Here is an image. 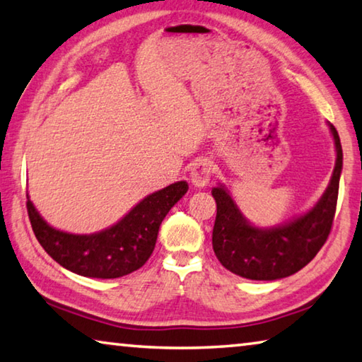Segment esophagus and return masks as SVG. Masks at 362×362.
I'll return each instance as SVG.
<instances>
[{
    "instance_id": "obj_1",
    "label": "esophagus",
    "mask_w": 362,
    "mask_h": 362,
    "mask_svg": "<svg viewBox=\"0 0 362 362\" xmlns=\"http://www.w3.org/2000/svg\"><path fill=\"white\" fill-rule=\"evenodd\" d=\"M214 174V164L209 161V159H198L193 164L192 173H189V180H192L193 185L196 188H203L207 183L211 182V177Z\"/></svg>"
}]
</instances>
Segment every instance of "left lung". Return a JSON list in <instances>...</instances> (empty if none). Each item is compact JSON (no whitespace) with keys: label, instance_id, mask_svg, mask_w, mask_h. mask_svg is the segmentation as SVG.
<instances>
[{"label":"left lung","instance_id":"left-lung-1","mask_svg":"<svg viewBox=\"0 0 362 362\" xmlns=\"http://www.w3.org/2000/svg\"><path fill=\"white\" fill-rule=\"evenodd\" d=\"M337 159L326 192L303 216L276 226L260 228L243 216L225 185L212 188L217 217L212 247L218 262L238 276L254 281H274L297 273L315 259L332 228L343 153L339 132L329 122Z\"/></svg>","mask_w":362,"mask_h":362}]
</instances>
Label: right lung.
<instances>
[{
    "instance_id": "1",
    "label": "right lung",
    "mask_w": 362,
    "mask_h": 362,
    "mask_svg": "<svg viewBox=\"0 0 362 362\" xmlns=\"http://www.w3.org/2000/svg\"><path fill=\"white\" fill-rule=\"evenodd\" d=\"M188 192L175 182L144 198L119 222L93 235H73L54 228L35 209L27 194V211L36 240L59 265L86 278L113 279L136 272L155 249L159 225Z\"/></svg>"
}]
</instances>
